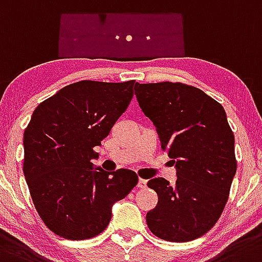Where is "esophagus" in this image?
<instances>
[{"label": "esophagus", "mask_w": 262, "mask_h": 262, "mask_svg": "<svg viewBox=\"0 0 262 262\" xmlns=\"http://www.w3.org/2000/svg\"><path fill=\"white\" fill-rule=\"evenodd\" d=\"M146 187H147V180L140 179V180H138V188H140V189H145Z\"/></svg>", "instance_id": "esophagus-1"}]
</instances>
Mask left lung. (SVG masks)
<instances>
[{
    "instance_id": "obj_1",
    "label": "left lung",
    "mask_w": 262,
    "mask_h": 262,
    "mask_svg": "<svg viewBox=\"0 0 262 262\" xmlns=\"http://www.w3.org/2000/svg\"><path fill=\"white\" fill-rule=\"evenodd\" d=\"M136 96L178 169L175 185L163 178L147 183L158 193V205L146 214L148 228L167 242L197 239L222 214L236 172L235 138L225 110L180 82L137 83Z\"/></svg>"
}]
</instances>
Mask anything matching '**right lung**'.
<instances>
[{
    "instance_id": "1",
    "label": "right lung",
    "mask_w": 262,
    "mask_h": 262,
    "mask_svg": "<svg viewBox=\"0 0 262 262\" xmlns=\"http://www.w3.org/2000/svg\"><path fill=\"white\" fill-rule=\"evenodd\" d=\"M136 81H79L40 103L23 136V173L37 214L56 235L84 240L105 230L112 205L138 183L130 169L94 168V147L133 98Z\"/></svg>"
}]
</instances>
